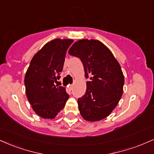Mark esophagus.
<instances>
[{"label":"esophagus","mask_w":154,"mask_h":154,"mask_svg":"<svg viewBox=\"0 0 154 154\" xmlns=\"http://www.w3.org/2000/svg\"><path fill=\"white\" fill-rule=\"evenodd\" d=\"M68 88H69V89L71 91V90H72V88H73V85H69Z\"/></svg>","instance_id":"esophagus-1"}]
</instances>
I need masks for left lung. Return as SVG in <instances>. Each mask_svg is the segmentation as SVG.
<instances>
[{"label":"left lung","mask_w":154,"mask_h":154,"mask_svg":"<svg viewBox=\"0 0 154 154\" xmlns=\"http://www.w3.org/2000/svg\"><path fill=\"white\" fill-rule=\"evenodd\" d=\"M69 54L80 59L88 81L85 94L79 98V110L88 122H97L110 115L123 94L125 77L111 51L97 40L75 42Z\"/></svg>","instance_id":"left-lung-1"}]
</instances>
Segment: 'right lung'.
Here are the masks:
<instances>
[{
  "label": "right lung",
  "mask_w": 154,
  "mask_h": 154,
  "mask_svg": "<svg viewBox=\"0 0 154 154\" xmlns=\"http://www.w3.org/2000/svg\"><path fill=\"white\" fill-rule=\"evenodd\" d=\"M72 39H54L35 54L24 77L26 95L34 111L43 119H53L66 105V88L55 85L60 79L65 56Z\"/></svg>",
  "instance_id": "obj_1"
}]
</instances>
